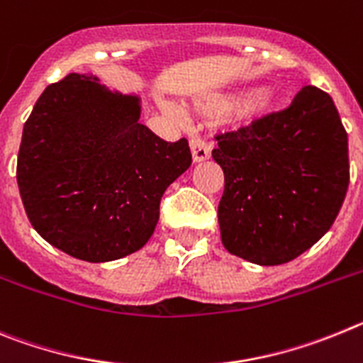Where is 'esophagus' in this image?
I'll return each instance as SVG.
<instances>
[{
    "label": "esophagus",
    "instance_id": "1",
    "mask_svg": "<svg viewBox=\"0 0 363 363\" xmlns=\"http://www.w3.org/2000/svg\"><path fill=\"white\" fill-rule=\"evenodd\" d=\"M189 152H191L194 162L206 161V159L210 157L211 145L210 143H206L204 139H201V137H191V139H189Z\"/></svg>",
    "mask_w": 363,
    "mask_h": 363
}]
</instances>
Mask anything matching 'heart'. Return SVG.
Instances as JSON below:
<instances>
[{"label":"heart","mask_w":363,"mask_h":363,"mask_svg":"<svg viewBox=\"0 0 363 363\" xmlns=\"http://www.w3.org/2000/svg\"><path fill=\"white\" fill-rule=\"evenodd\" d=\"M279 103L280 101L275 96V92L255 90V92L246 94L244 97H218V99L206 103L204 108L210 110V112H224V110H230L235 104V106H233L234 108L230 112L233 123L240 126H251L275 112Z\"/></svg>","instance_id":"obj_1"}]
</instances>
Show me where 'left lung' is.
<instances>
[{
    "mask_svg": "<svg viewBox=\"0 0 363 363\" xmlns=\"http://www.w3.org/2000/svg\"><path fill=\"white\" fill-rule=\"evenodd\" d=\"M215 141L224 172L218 226L231 255L279 266L333 226L347 194L349 148L329 94L303 86L284 110Z\"/></svg>",
    "mask_w": 363,
    "mask_h": 363,
    "instance_id": "1",
    "label": "left lung"
}]
</instances>
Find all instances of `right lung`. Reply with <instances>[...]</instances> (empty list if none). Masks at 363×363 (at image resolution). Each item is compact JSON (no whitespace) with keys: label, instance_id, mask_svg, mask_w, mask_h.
I'll return each instance as SVG.
<instances>
[{"label":"right lung","instance_id":"add662e5","mask_svg":"<svg viewBox=\"0 0 363 363\" xmlns=\"http://www.w3.org/2000/svg\"><path fill=\"white\" fill-rule=\"evenodd\" d=\"M96 79V77H94ZM133 96L68 74L45 88L25 123L18 186L34 230L86 262L141 250L162 194L191 164L188 141L166 143L139 123Z\"/></svg>","mask_w":363,"mask_h":363}]
</instances>
